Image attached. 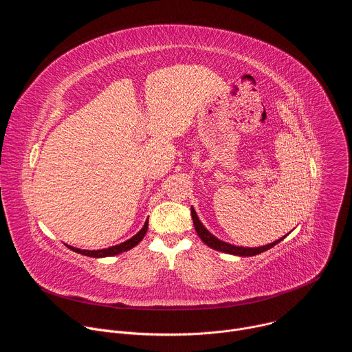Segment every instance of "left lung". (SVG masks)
<instances>
[{
  "label": "left lung",
  "mask_w": 352,
  "mask_h": 352,
  "mask_svg": "<svg viewBox=\"0 0 352 352\" xmlns=\"http://www.w3.org/2000/svg\"><path fill=\"white\" fill-rule=\"evenodd\" d=\"M190 213H192V220H193V226H195V230L199 235V238L202 239L208 246L216 249V250H220V252H226V254H230V255H236V256H255V255H259L262 252H265V250L273 248L274 245H277L280 241H283L285 236L272 242V243H267L265 246H259V248H243V246H235V245H231V243H227L224 241H220L219 238H216L213 234H210L205 227L204 224L200 223L196 212L193 208H190Z\"/></svg>",
  "instance_id": "1"
}]
</instances>
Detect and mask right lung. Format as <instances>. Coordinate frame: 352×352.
Listing matches in <instances>:
<instances>
[{"label":"right lung","instance_id":"add662e5","mask_svg":"<svg viewBox=\"0 0 352 352\" xmlns=\"http://www.w3.org/2000/svg\"><path fill=\"white\" fill-rule=\"evenodd\" d=\"M147 226H148V219L146 220L143 228L136 234L133 235L131 239L120 243V245H114V246H110L107 249H97V250H86V249H79V248H74V246H69L67 245L71 250H74V252L76 254H80V255H85V256H90V258H106V256H114V255H120L122 252H126V250L132 249L133 246H136L144 236L146 231H147Z\"/></svg>","mask_w":352,"mask_h":352}]
</instances>
